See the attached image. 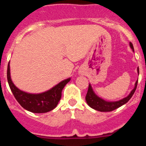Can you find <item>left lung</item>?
I'll return each instance as SVG.
<instances>
[{
	"label": "left lung",
	"instance_id": "obj_1",
	"mask_svg": "<svg viewBox=\"0 0 146 146\" xmlns=\"http://www.w3.org/2000/svg\"><path fill=\"white\" fill-rule=\"evenodd\" d=\"M129 45H130V47L131 48V49L133 51H134V48H133V44H132L131 42L129 43ZM137 71H138V74H139V69H138V68H137ZM137 84H138V80H136V83H135L134 88L131 91V92L127 97L120 100L113 102L106 101L102 99L100 97H98L93 91L90 84H89L88 92H87L86 97H85V100H86L88 104L91 108L94 109V110H97V111H103V112L111 111L113 110L120 107L121 106L126 104L131 98V97L133 96V95L134 94L135 91L136 90Z\"/></svg>",
	"mask_w": 146,
	"mask_h": 146
}]
</instances>
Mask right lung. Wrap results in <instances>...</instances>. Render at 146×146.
Returning <instances> with one entry per match:
<instances>
[{"mask_svg": "<svg viewBox=\"0 0 146 146\" xmlns=\"http://www.w3.org/2000/svg\"><path fill=\"white\" fill-rule=\"evenodd\" d=\"M7 78L16 100L23 108L33 113H46L54 110L61 100V92L65 85L70 80V78L62 80L52 88L42 93H28L17 88L12 81L10 62L8 65Z\"/></svg>", "mask_w": 146, "mask_h": 146, "instance_id": "right-lung-1", "label": "right lung"}]
</instances>
